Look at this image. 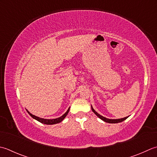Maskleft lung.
<instances>
[{
    "mask_svg": "<svg viewBox=\"0 0 157 157\" xmlns=\"http://www.w3.org/2000/svg\"><path fill=\"white\" fill-rule=\"evenodd\" d=\"M91 110L95 114L97 115V117L100 118V119H101L102 121H104V122H106V123H119L122 122V121L127 119V118L128 117H124V118H123V119H107V118H105L103 116H101V115H100V114H98L97 112L94 109V108H93L92 106H91Z\"/></svg>",
    "mask_w": 157,
    "mask_h": 157,
    "instance_id": "8db88e82",
    "label": "left lung"
}]
</instances>
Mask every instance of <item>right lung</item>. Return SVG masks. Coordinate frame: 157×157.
Listing matches in <instances>:
<instances>
[{
	"label": "right lung",
	"mask_w": 157,
	"mask_h": 157,
	"mask_svg": "<svg viewBox=\"0 0 157 157\" xmlns=\"http://www.w3.org/2000/svg\"><path fill=\"white\" fill-rule=\"evenodd\" d=\"M70 110V108L68 109L66 112L65 114H63L62 117H60L59 118H57V119H42V118H40V117H38L36 116H35V115L32 114L31 113H30L27 110V112L28 113L30 116L33 118V119H36V121H39L40 123H43V124H57V123H59L60 122H62V121L65 119V117L67 116V114H68V112Z\"/></svg>",
	"instance_id": "add662e5"
}]
</instances>
